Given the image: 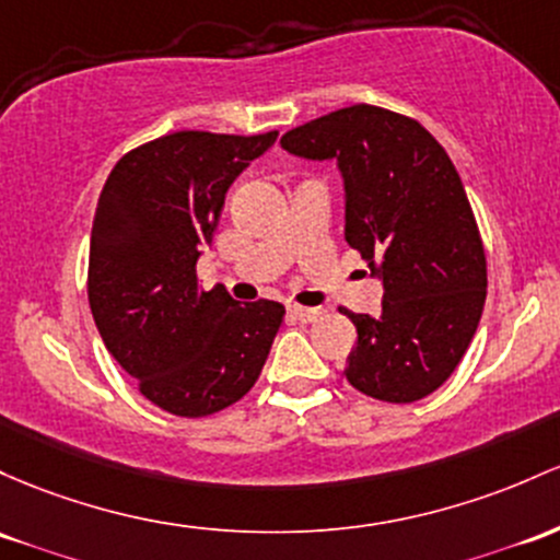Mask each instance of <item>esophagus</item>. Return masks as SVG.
Instances as JSON below:
<instances>
[{"instance_id":"esophagus-1","label":"esophagus","mask_w":560,"mask_h":560,"mask_svg":"<svg viewBox=\"0 0 560 560\" xmlns=\"http://www.w3.org/2000/svg\"><path fill=\"white\" fill-rule=\"evenodd\" d=\"M290 313L303 324H311V322H316V318L324 316L322 308H305V305H292Z\"/></svg>"}]
</instances>
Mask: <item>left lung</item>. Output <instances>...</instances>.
<instances>
[{
    "instance_id": "left-lung-1",
    "label": "left lung",
    "mask_w": 560,
    "mask_h": 560,
    "mask_svg": "<svg viewBox=\"0 0 560 560\" xmlns=\"http://www.w3.org/2000/svg\"><path fill=\"white\" fill-rule=\"evenodd\" d=\"M281 149L340 164L346 242L383 279L377 316L340 308L359 331L348 383L388 404L439 390L487 300V252L450 153L417 119L366 103L294 127Z\"/></svg>"
}]
</instances>
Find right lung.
Returning a JSON list of instances; mask_svg holds the SVG:
<instances>
[{
    "instance_id": "add662e5",
    "label": "right lung",
    "mask_w": 560,
    "mask_h": 560,
    "mask_svg": "<svg viewBox=\"0 0 560 560\" xmlns=\"http://www.w3.org/2000/svg\"><path fill=\"white\" fill-rule=\"evenodd\" d=\"M279 132L180 130L127 151L97 199L88 298L108 353L138 390L177 417H207L252 390L284 305H238L205 290L196 260L212 244L225 190Z\"/></svg>"
}]
</instances>
